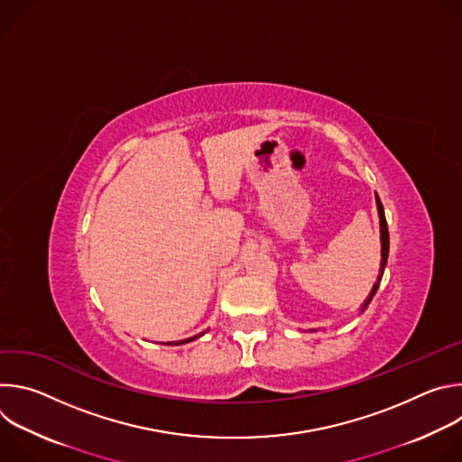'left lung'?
Here are the masks:
<instances>
[{"mask_svg": "<svg viewBox=\"0 0 462 462\" xmlns=\"http://www.w3.org/2000/svg\"><path fill=\"white\" fill-rule=\"evenodd\" d=\"M374 199H376V210H378V219H380V245H382V250H380V269H378V278H376V282H374V285H373V289H371V292H369V296L365 298V301L362 303V307H360V314L367 309V305L371 303V300H373V296L376 294V291H378V287H380V280H382V276H383V271H385V263H387V255H389V232H387V223H385V214H383V207H382V203H380V197L378 195H374ZM310 333H316L318 328H309Z\"/></svg>", "mask_w": 462, "mask_h": 462, "instance_id": "left-lung-1", "label": "left lung"}]
</instances>
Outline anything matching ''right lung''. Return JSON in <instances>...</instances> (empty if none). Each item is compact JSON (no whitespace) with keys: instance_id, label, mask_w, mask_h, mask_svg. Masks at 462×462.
Here are the masks:
<instances>
[{"instance_id":"obj_1","label":"right lung","mask_w":462,"mask_h":462,"mask_svg":"<svg viewBox=\"0 0 462 462\" xmlns=\"http://www.w3.org/2000/svg\"><path fill=\"white\" fill-rule=\"evenodd\" d=\"M205 333H201V335H195V337H191V338H186V340H179V342H168L170 346H182V344H188V342H193V340H197V338H201Z\"/></svg>"}]
</instances>
